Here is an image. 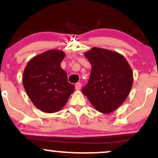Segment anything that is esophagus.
Here are the masks:
<instances>
[{
	"instance_id": "1",
	"label": "esophagus",
	"mask_w": 158,
	"mask_h": 158,
	"mask_svg": "<svg viewBox=\"0 0 158 158\" xmlns=\"http://www.w3.org/2000/svg\"><path fill=\"white\" fill-rule=\"evenodd\" d=\"M81 83H77V84H75V89L76 90H80V89H81Z\"/></svg>"
}]
</instances>
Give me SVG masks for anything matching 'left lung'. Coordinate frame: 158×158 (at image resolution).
<instances>
[{
	"label": "left lung",
	"instance_id": "8db88e82",
	"mask_svg": "<svg viewBox=\"0 0 158 158\" xmlns=\"http://www.w3.org/2000/svg\"><path fill=\"white\" fill-rule=\"evenodd\" d=\"M84 55L92 67L83 94L98 111L111 113L124 102L131 90V68L124 56L110 50L94 47Z\"/></svg>",
	"mask_w": 158,
	"mask_h": 158
}]
</instances>
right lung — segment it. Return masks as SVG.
Masks as SVG:
<instances>
[{
	"label": "right lung",
	"mask_w": 158,
	"mask_h": 158,
	"mask_svg": "<svg viewBox=\"0 0 158 158\" xmlns=\"http://www.w3.org/2000/svg\"><path fill=\"white\" fill-rule=\"evenodd\" d=\"M65 53L50 50L29 60L23 74L25 91L39 110L55 113L63 108L74 90L60 67Z\"/></svg>",
	"instance_id": "1"
}]
</instances>
